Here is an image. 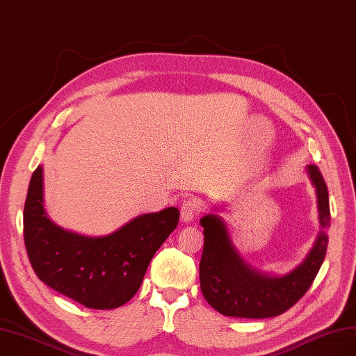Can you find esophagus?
<instances>
[{"label":"esophagus","instance_id":"esophagus-1","mask_svg":"<svg viewBox=\"0 0 356 356\" xmlns=\"http://www.w3.org/2000/svg\"><path fill=\"white\" fill-rule=\"evenodd\" d=\"M198 211V203L195 200H184L181 204V220L184 223H188L194 219L195 213Z\"/></svg>","mask_w":356,"mask_h":356}]
</instances>
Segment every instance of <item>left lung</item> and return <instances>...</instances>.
<instances>
[{
  "mask_svg": "<svg viewBox=\"0 0 356 356\" xmlns=\"http://www.w3.org/2000/svg\"><path fill=\"white\" fill-rule=\"evenodd\" d=\"M307 175L316 188L320 232L302 263L286 275H268L247 263L219 215L209 213L200 219L204 227L200 288L206 301L220 314L241 318L276 317L300 301L312 285L329 244L330 206L318 168L308 165Z\"/></svg>",
  "mask_w": 356,
  "mask_h": 356,
  "instance_id": "obj_1",
  "label": "left lung"
}]
</instances>
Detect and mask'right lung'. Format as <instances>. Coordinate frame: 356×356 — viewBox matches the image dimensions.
Wrapping results in <instances>:
<instances>
[{"label":"right lung","mask_w":356,"mask_h":356,"mask_svg":"<svg viewBox=\"0 0 356 356\" xmlns=\"http://www.w3.org/2000/svg\"><path fill=\"white\" fill-rule=\"evenodd\" d=\"M179 220L168 207L131 219L104 236L81 235L56 225L44 203V168H36L24 203V244L36 276L76 302L112 309L129 302L141 286L154 252Z\"/></svg>","instance_id":"right-lung-1"}]
</instances>
